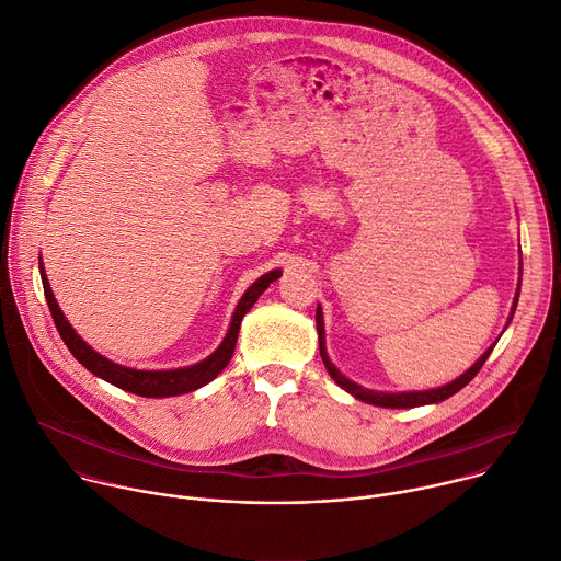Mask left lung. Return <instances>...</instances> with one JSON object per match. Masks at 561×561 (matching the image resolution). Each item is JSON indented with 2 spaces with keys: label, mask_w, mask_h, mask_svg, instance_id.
<instances>
[{
  "label": "left lung",
  "mask_w": 561,
  "mask_h": 561,
  "mask_svg": "<svg viewBox=\"0 0 561 561\" xmlns=\"http://www.w3.org/2000/svg\"><path fill=\"white\" fill-rule=\"evenodd\" d=\"M519 284H522V277H519ZM517 301H519V288H517V295H515V301H513V311H511V318H507V324H511L513 316H515V309H517ZM316 322H318V337H320V355H322V363L327 367V371L331 374V378L344 389L348 391L351 396H355L363 402H369V404H376V407H389V410H407V407H421V404H434V402H440L449 396H454L456 391H461L483 367V363L488 360V355L492 353L494 344L481 355V358L466 371L458 376L456 380L443 385V387H436V389H427V391H400V393H387V391H374V389H365L360 385H355L353 380H348L346 376H342L337 371V367L329 360V353H327V344H324V318H322V309L318 307L316 311Z\"/></svg>",
  "instance_id": "8db88e82"
}]
</instances>
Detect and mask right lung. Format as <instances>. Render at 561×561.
<instances>
[{
	"label": "right lung",
	"mask_w": 561,
	"mask_h": 561,
	"mask_svg": "<svg viewBox=\"0 0 561 561\" xmlns=\"http://www.w3.org/2000/svg\"><path fill=\"white\" fill-rule=\"evenodd\" d=\"M39 275H42V286H44V295H46V304H48V311L54 316V322L58 327L60 337L65 340V344L69 346V351L73 353V358L89 369L93 376L103 378L107 382H112L118 389H125L129 393L142 396V398H168V396H181L187 391H194L203 385H208L210 380H215L226 365L230 363L232 353H234V344H237V335H239V327L243 316L252 309V304L260 299V295L277 279L282 277V271H271L266 275H262L257 282H254L243 297L239 299L230 329L224 337V342L219 344V348L208 355L206 360H201L192 367H183V369H168V371H142V369H131V367H123L116 365L112 360H107L105 355H100L98 351H93L76 331L73 327L67 322L65 313L60 311L58 301L54 297V290H50V284L46 279L44 268L39 266Z\"/></svg>",
	"instance_id": "1"
}]
</instances>
